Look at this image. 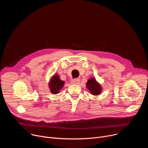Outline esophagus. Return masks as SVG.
<instances>
[{"instance_id":"1","label":"esophagus","mask_w":148,"mask_h":148,"mask_svg":"<svg viewBox=\"0 0 148 148\" xmlns=\"http://www.w3.org/2000/svg\"><path fill=\"white\" fill-rule=\"evenodd\" d=\"M79 82V79H78V78L74 79L71 81V83L73 84H78Z\"/></svg>"}]
</instances>
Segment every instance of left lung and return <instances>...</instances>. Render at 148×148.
<instances>
[{"mask_svg": "<svg viewBox=\"0 0 148 148\" xmlns=\"http://www.w3.org/2000/svg\"><path fill=\"white\" fill-rule=\"evenodd\" d=\"M86 84L88 89L90 91L92 94L97 95L100 94L101 91V87L94 78H92L88 79Z\"/></svg>", "mask_w": 148, "mask_h": 148, "instance_id": "8db88e82", "label": "left lung"}]
</instances>
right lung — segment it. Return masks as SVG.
Listing matches in <instances>:
<instances>
[{"instance_id": "add662e5", "label": "right lung", "mask_w": 148, "mask_h": 148, "mask_svg": "<svg viewBox=\"0 0 148 148\" xmlns=\"http://www.w3.org/2000/svg\"><path fill=\"white\" fill-rule=\"evenodd\" d=\"M64 82L61 81L58 75H54L49 84L51 92L53 94L58 92L64 86Z\"/></svg>"}]
</instances>
